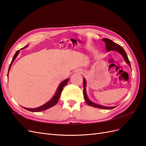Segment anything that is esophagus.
Masks as SVG:
<instances>
[{
  "mask_svg": "<svg viewBox=\"0 0 146 146\" xmlns=\"http://www.w3.org/2000/svg\"><path fill=\"white\" fill-rule=\"evenodd\" d=\"M74 72L76 73V74H82V73L83 72V71H82V69H78L75 70Z\"/></svg>",
  "mask_w": 146,
  "mask_h": 146,
  "instance_id": "1",
  "label": "esophagus"
}]
</instances>
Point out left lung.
<instances>
[{
	"instance_id": "1",
	"label": "left lung",
	"mask_w": 146,
	"mask_h": 146,
	"mask_svg": "<svg viewBox=\"0 0 146 146\" xmlns=\"http://www.w3.org/2000/svg\"><path fill=\"white\" fill-rule=\"evenodd\" d=\"M102 41L105 43L106 50H107V52L114 50V51H116L118 53H119V54H120L122 56L123 59H124V60L125 61V62L128 64H129L131 68L130 61H129V58H128V56L127 55L126 52H125L124 49H123V48L121 46H119V44H117L112 41L111 39H108V38H103ZM83 94H84V98H85V102L88 105L91 106V107H93L102 108V109H105V110H110V109H113L114 108H115V107H105V106L97 104L91 101L90 100V99L88 98V97L87 94H86V82L85 78H83Z\"/></svg>"
}]
</instances>
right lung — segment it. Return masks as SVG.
I'll list each match as a JSON object with an SVG mask.
<instances>
[{"label": "right lung", "instance_id": "1", "mask_svg": "<svg viewBox=\"0 0 146 146\" xmlns=\"http://www.w3.org/2000/svg\"><path fill=\"white\" fill-rule=\"evenodd\" d=\"M27 46H26L24 47L21 48V50L24 49V48H25V47H27ZM19 52H20V50H17L16 52V54H15L14 56H13V58L12 61H11V64H10V65L9 66V69H8V75H7L8 77V73H9L10 69V68L11 67V65H12V64L13 63V61H14L15 60L16 58V57H17V55H18ZM69 80V78H67V79H66V80H64V81H63L62 82H61L60 84V85L58 86V88H57V90L56 91V92H55V95L54 96V97H53V98L49 101L47 102H46V104H44V105L40 106V107H37V108H24H24L28 110V111H30L39 112V111H44V110H46L47 109L50 108V107H53V106L55 105L56 104V103L58 102V101L59 100V98H60V97L61 92H62V91L63 90V87L66 85V84L68 83Z\"/></svg>", "mask_w": 146, "mask_h": 146}]
</instances>
